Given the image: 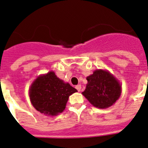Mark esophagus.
I'll return each instance as SVG.
<instances>
[{"label": "esophagus", "mask_w": 148, "mask_h": 148, "mask_svg": "<svg viewBox=\"0 0 148 148\" xmlns=\"http://www.w3.org/2000/svg\"><path fill=\"white\" fill-rule=\"evenodd\" d=\"M75 88H76L77 90L78 91V92H81V85H77L76 86H75Z\"/></svg>", "instance_id": "esophagus-1"}]
</instances>
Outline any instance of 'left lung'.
<instances>
[{
  "instance_id": "obj_1",
  "label": "left lung",
  "mask_w": 148,
  "mask_h": 148,
  "mask_svg": "<svg viewBox=\"0 0 148 148\" xmlns=\"http://www.w3.org/2000/svg\"><path fill=\"white\" fill-rule=\"evenodd\" d=\"M87 84L82 95L93 106L107 108L115 103L122 93V85L106 70L98 69L86 77Z\"/></svg>"
}]
</instances>
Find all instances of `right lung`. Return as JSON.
<instances>
[{
  "mask_svg": "<svg viewBox=\"0 0 148 148\" xmlns=\"http://www.w3.org/2000/svg\"><path fill=\"white\" fill-rule=\"evenodd\" d=\"M76 92L70 84L58 78L53 71H50L33 81L28 95L32 106L38 112L53 116L63 112L69 97Z\"/></svg>",
  "mask_w": 148,
  "mask_h": 148,
  "instance_id": "right-lung-1",
  "label": "right lung"
}]
</instances>
